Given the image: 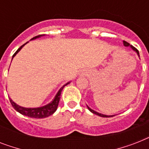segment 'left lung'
I'll list each match as a JSON object with an SVG mask.
<instances>
[{"label":"left lung","instance_id":"left-lung-1","mask_svg":"<svg viewBox=\"0 0 149 149\" xmlns=\"http://www.w3.org/2000/svg\"><path fill=\"white\" fill-rule=\"evenodd\" d=\"M124 45H125V46H128V45H130V44H129V43H128V42H125V41H124ZM130 46H131V47L132 48V49L134 50V51L136 52L137 53H138V55H139V50L137 49L136 48H134V46H132V45H130ZM87 107H88L89 111H91L92 113H94V114H97V115H98V116H100V117H102V118H109V117H113V116L104 115V114H102V113H98V112H96V111H93V110H92V109L90 108V107H89L88 106H87Z\"/></svg>","mask_w":149,"mask_h":149}]
</instances>
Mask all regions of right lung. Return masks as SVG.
<instances>
[{
	"label": "right lung",
	"instance_id": "1",
	"mask_svg": "<svg viewBox=\"0 0 149 149\" xmlns=\"http://www.w3.org/2000/svg\"><path fill=\"white\" fill-rule=\"evenodd\" d=\"M42 36L43 35H39V36H36V37H34V38H32L31 39H36V38H38V37H40V36ZM26 43H25V44H26ZM25 44L22 45L17 51L15 52V54L13 55L12 58L13 57L21 50V49H22ZM68 84H69V83H68ZM68 84H66L65 85H67ZM65 85H64V86H63L61 87V89L58 91V92L57 93V94H56V96L55 97L54 100L50 103V104H47V105H45V106L44 107H37V108H25V107H22L21 106H18V105L15 104V102L13 101L10 98H9V100H10V104H11V105L13 106V107L15 108V111H17V112H19L20 113H22L23 115L28 116V117H30V118H47L49 116L52 115V114L56 111L57 107H58V102L60 100L61 93H62V91H63V87H64Z\"/></svg>",
	"mask_w": 149,
	"mask_h": 149
}]
</instances>
